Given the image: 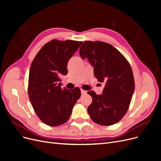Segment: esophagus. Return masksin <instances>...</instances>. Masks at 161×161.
I'll return each mask as SVG.
<instances>
[{
	"label": "esophagus",
	"mask_w": 161,
	"mask_h": 161,
	"mask_svg": "<svg viewBox=\"0 0 161 161\" xmlns=\"http://www.w3.org/2000/svg\"><path fill=\"white\" fill-rule=\"evenodd\" d=\"M80 92H81V94H82V95H85V94L86 93V91H85V90H83V89H81V90H80Z\"/></svg>",
	"instance_id": "esophagus-1"
}]
</instances>
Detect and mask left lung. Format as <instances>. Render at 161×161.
Returning <instances> with one entry per match:
<instances>
[{"label":"left lung","mask_w":161,"mask_h":161,"mask_svg":"<svg viewBox=\"0 0 161 161\" xmlns=\"http://www.w3.org/2000/svg\"><path fill=\"white\" fill-rule=\"evenodd\" d=\"M79 52L93 66L96 79L105 83L102 95L87 92L92 99L87 109L91 119L101 125L118 123L127 112L135 89L130 64L113 46L100 41L84 42Z\"/></svg>","instance_id":"8db88e82"}]
</instances>
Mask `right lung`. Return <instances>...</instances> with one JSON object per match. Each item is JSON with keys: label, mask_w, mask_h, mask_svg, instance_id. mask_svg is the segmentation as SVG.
Returning <instances> with one entry per match:
<instances>
[{"label": "right lung", "mask_w": 161, "mask_h": 161, "mask_svg": "<svg viewBox=\"0 0 161 161\" xmlns=\"http://www.w3.org/2000/svg\"><path fill=\"white\" fill-rule=\"evenodd\" d=\"M82 42L53 40L43 46L30 70L28 95L39 118L50 126L64 124L80 97L79 87L62 89L60 76L68 73L67 64Z\"/></svg>", "instance_id": "1"}]
</instances>
